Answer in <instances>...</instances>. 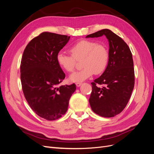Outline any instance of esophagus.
Masks as SVG:
<instances>
[{
    "label": "esophagus",
    "mask_w": 154,
    "mask_h": 154,
    "mask_svg": "<svg viewBox=\"0 0 154 154\" xmlns=\"http://www.w3.org/2000/svg\"><path fill=\"white\" fill-rule=\"evenodd\" d=\"M76 85L77 87H80L82 85V83L81 82H78V83H76Z\"/></svg>",
    "instance_id": "1"
}]
</instances>
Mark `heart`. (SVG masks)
Masks as SVG:
<instances>
[{
  "mask_svg": "<svg viewBox=\"0 0 154 154\" xmlns=\"http://www.w3.org/2000/svg\"><path fill=\"white\" fill-rule=\"evenodd\" d=\"M72 55L64 51H60L57 55V61L65 71L72 72L76 66V60L82 59L83 67L79 71L73 72L69 76L72 82H82L95 74L103 72L107 67L109 60V51L104 45L98 44L95 41L83 40L78 42L70 48Z\"/></svg>",
  "mask_w": 154,
  "mask_h": 154,
  "instance_id": "1",
  "label": "heart"
}]
</instances>
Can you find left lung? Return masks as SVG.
I'll use <instances>...</instances> for the list:
<instances>
[{"instance_id":"8db88e82","label":"left lung","mask_w":154,"mask_h":154,"mask_svg":"<svg viewBox=\"0 0 154 154\" xmlns=\"http://www.w3.org/2000/svg\"><path fill=\"white\" fill-rule=\"evenodd\" d=\"M103 35L109 41V63L103 73L91 83L89 103L96 114L111 118L122 112L131 96L135 81L134 62L128 45L110 29L98 31L86 38ZM100 85L103 86L100 88Z\"/></svg>"}]
</instances>
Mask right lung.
<instances>
[{
    "instance_id": "1",
    "label": "right lung",
    "mask_w": 154,
    "mask_h": 154,
    "mask_svg": "<svg viewBox=\"0 0 154 154\" xmlns=\"http://www.w3.org/2000/svg\"><path fill=\"white\" fill-rule=\"evenodd\" d=\"M70 36L44 32L26 47L20 64L22 91L30 107L40 117L56 120L66 114L76 85H58L66 74L57 55Z\"/></svg>"
}]
</instances>
